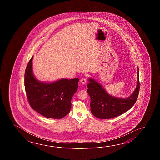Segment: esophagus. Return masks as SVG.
I'll return each mask as SVG.
<instances>
[{
	"label": "esophagus",
	"instance_id": "1",
	"mask_svg": "<svg viewBox=\"0 0 160 160\" xmlns=\"http://www.w3.org/2000/svg\"><path fill=\"white\" fill-rule=\"evenodd\" d=\"M80 81L82 83H83V84H84V85H86V83H87V79L86 78H82L81 79V80H80Z\"/></svg>",
	"mask_w": 160,
	"mask_h": 160
}]
</instances>
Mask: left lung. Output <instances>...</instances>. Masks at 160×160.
Returning a JSON list of instances; mask_svg holds the SVG:
<instances>
[{
	"instance_id": "1",
	"label": "left lung",
	"mask_w": 160,
	"mask_h": 160,
	"mask_svg": "<svg viewBox=\"0 0 160 160\" xmlns=\"http://www.w3.org/2000/svg\"><path fill=\"white\" fill-rule=\"evenodd\" d=\"M89 82L87 92L91 99L90 110L98 118L110 119L120 116L132 108L138 98L140 88L138 68L136 90L127 98H118L111 96L95 80L90 78Z\"/></svg>"
}]
</instances>
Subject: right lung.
Masks as SVG:
<instances>
[{"label":"right lung","mask_w":160,"mask_h":160,"mask_svg":"<svg viewBox=\"0 0 160 160\" xmlns=\"http://www.w3.org/2000/svg\"><path fill=\"white\" fill-rule=\"evenodd\" d=\"M32 58L24 73V88L30 105L45 117L63 118L70 112L71 101L78 89L79 79H62L50 83L38 81L32 70Z\"/></svg>","instance_id":"obj_1"}]
</instances>
